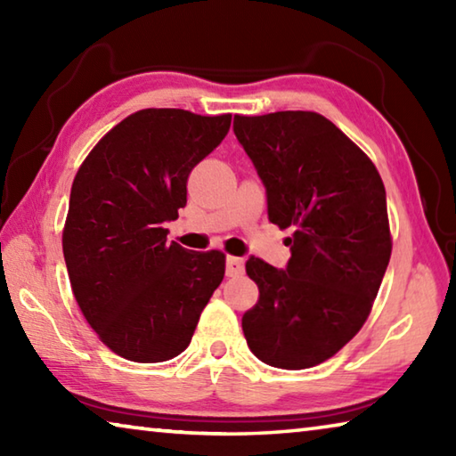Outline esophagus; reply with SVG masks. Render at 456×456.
Masks as SVG:
<instances>
[{"label": "esophagus", "instance_id": "esophagus-1", "mask_svg": "<svg viewBox=\"0 0 456 456\" xmlns=\"http://www.w3.org/2000/svg\"><path fill=\"white\" fill-rule=\"evenodd\" d=\"M245 272V261L241 257H227V277H239Z\"/></svg>", "mask_w": 456, "mask_h": 456}]
</instances>
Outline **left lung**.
<instances>
[{"mask_svg": "<svg viewBox=\"0 0 456 456\" xmlns=\"http://www.w3.org/2000/svg\"><path fill=\"white\" fill-rule=\"evenodd\" d=\"M237 141L267 191L269 221L293 229L288 267L249 257L257 304L241 326L269 366L304 370L368 320L392 253L384 183L368 154L318 112L235 114Z\"/></svg>", "mask_w": 456, "mask_h": 456, "instance_id": "left-lung-1", "label": "left lung"}]
</instances>
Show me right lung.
I'll list each match as a JSON object with an SVG mask.
<instances>
[{
    "mask_svg": "<svg viewBox=\"0 0 456 456\" xmlns=\"http://www.w3.org/2000/svg\"><path fill=\"white\" fill-rule=\"evenodd\" d=\"M231 126V114L144 108L100 138L74 176L61 247L72 293L100 342L130 362L187 348L225 275V253L167 243L187 179Z\"/></svg>",
    "mask_w": 456,
    "mask_h": 456,
    "instance_id": "1",
    "label": "right lung"
}]
</instances>
